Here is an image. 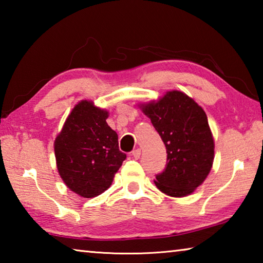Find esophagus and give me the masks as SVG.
I'll return each mask as SVG.
<instances>
[{"label": "esophagus", "instance_id": "1", "mask_svg": "<svg viewBox=\"0 0 263 263\" xmlns=\"http://www.w3.org/2000/svg\"><path fill=\"white\" fill-rule=\"evenodd\" d=\"M131 155H132V157L135 158L136 160H137V159H139V158H140V155H141V151H140L139 148H137V149L133 151Z\"/></svg>", "mask_w": 263, "mask_h": 263}]
</instances>
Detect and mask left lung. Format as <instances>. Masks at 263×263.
<instances>
[{
    "mask_svg": "<svg viewBox=\"0 0 263 263\" xmlns=\"http://www.w3.org/2000/svg\"><path fill=\"white\" fill-rule=\"evenodd\" d=\"M167 149V163L154 183L163 194L184 197L201 185L211 171L215 144L204 110L184 92L168 91L141 106Z\"/></svg>",
    "mask_w": 263,
    "mask_h": 263,
    "instance_id": "1",
    "label": "left lung"
}]
</instances>
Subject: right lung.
<instances>
[{
  "instance_id": "add662e5",
  "label": "right lung",
  "mask_w": 263,
  "mask_h": 263,
  "mask_svg": "<svg viewBox=\"0 0 263 263\" xmlns=\"http://www.w3.org/2000/svg\"><path fill=\"white\" fill-rule=\"evenodd\" d=\"M108 111L92 102L74 106L54 142L58 172L68 188L90 198L109 188L126 154L108 123Z\"/></svg>"
}]
</instances>
